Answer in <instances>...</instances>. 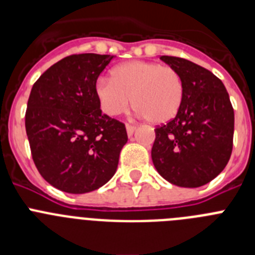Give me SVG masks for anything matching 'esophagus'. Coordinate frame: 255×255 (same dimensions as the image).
Listing matches in <instances>:
<instances>
[{
  "label": "esophagus",
  "instance_id": "1",
  "mask_svg": "<svg viewBox=\"0 0 255 255\" xmlns=\"http://www.w3.org/2000/svg\"><path fill=\"white\" fill-rule=\"evenodd\" d=\"M135 129H136V126H134V125H130V124H128V125H126V131H128V135H132V132L135 131Z\"/></svg>",
  "mask_w": 255,
  "mask_h": 255
}]
</instances>
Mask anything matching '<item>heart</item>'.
Here are the masks:
<instances>
[{
  "label": "heart",
  "instance_id": "heart-1",
  "mask_svg": "<svg viewBox=\"0 0 255 255\" xmlns=\"http://www.w3.org/2000/svg\"><path fill=\"white\" fill-rule=\"evenodd\" d=\"M94 94L108 116L129 110L130 100L139 116L150 124L168 123L184 101V82L176 69L149 61H129L111 70V80L98 79Z\"/></svg>",
  "mask_w": 255,
  "mask_h": 255
}]
</instances>
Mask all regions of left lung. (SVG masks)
Returning <instances> with one entry per match:
<instances>
[{"instance_id": "obj_1", "label": "left lung", "mask_w": 255, "mask_h": 255, "mask_svg": "<svg viewBox=\"0 0 255 255\" xmlns=\"http://www.w3.org/2000/svg\"><path fill=\"white\" fill-rule=\"evenodd\" d=\"M184 82V101L171 121L154 129L152 161L163 179L199 188L218 176L233 152L234 108L224 83L204 67L161 56Z\"/></svg>"}]
</instances>
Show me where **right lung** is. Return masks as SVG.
<instances>
[{
    "mask_svg": "<svg viewBox=\"0 0 255 255\" xmlns=\"http://www.w3.org/2000/svg\"><path fill=\"white\" fill-rule=\"evenodd\" d=\"M114 57L67 56L31 88L25 114L31 157L42 177L65 193L84 194L110 181L128 141L125 125L103 115L94 94Z\"/></svg>",
    "mask_w": 255,
    "mask_h": 255,
    "instance_id": "right-lung-1",
    "label": "right lung"
}]
</instances>
